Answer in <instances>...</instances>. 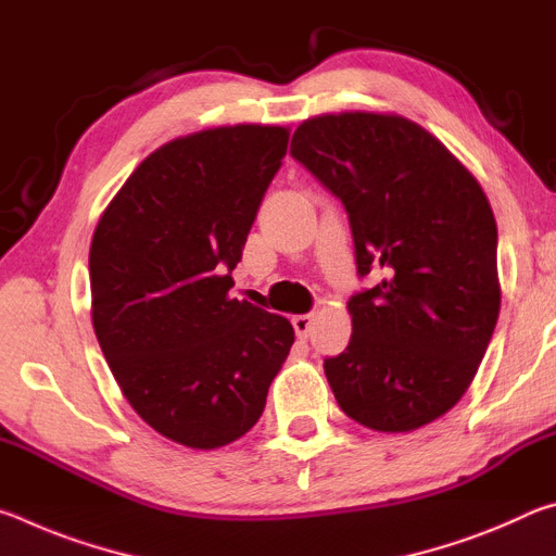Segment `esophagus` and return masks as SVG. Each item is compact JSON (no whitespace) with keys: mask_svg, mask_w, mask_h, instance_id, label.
I'll use <instances>...</instances> for the list:
<instances>
[{"mask_svg":"<svg viewBox=\"0 0 556 556\" xmlns=\"http://www.w3.org/2000/svg\"><path fill=\"white\" fill-rule=\"evenodd\" d=\"M291 324H294V331L299 338H308V333H312V326H314V316L296 314V316H291Z\"/></svg>","mask_w":556,"mask_h":556,"instance_id":"1","label":"esophagus"}]
</instances>
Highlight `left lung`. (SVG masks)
<instances>
[{"instance_id": "8db88e82", "label": "left lung", "mask_w": 556, "mask_h": 556, "mask_svg": "<svg viewBox=\"0 0 556 556\" xmlns=\"http://www.w3.org/2000/svg\"><path fill=\"white\" fill-rule=\"evenodd\" d=\"M291 156L341 199L357 275L351 343L324 370L357 425L402 434L464 397L501 314L497 228L476 176L417 122L382 112L304 119Z\"/></svg>"}]
</instances>
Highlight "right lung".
I'll return each mask as SVG.
<instances>
[{
  "label": "right lung",
  "mask_w": 556,
  "mask_h": 556,
  "mask_svg": "<svg viewBox=\"0 0 556 556\" xmlns=\"http://www.w3.org/2000/svg\"><path fill=\"white\" fill-rule=\"evenodd\" d=\"M287 144L289 129L275 125L172 139L131 172L92 235L102 355L131 409L181 446L248 434L294 343L285 316L230 296Z\"/></svg>",
  "instance_id": "right-lung-1"
}]
</instances>
